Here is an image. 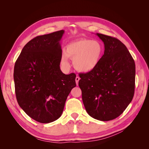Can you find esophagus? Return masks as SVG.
<instances>
[{
	"label": "esophagus",
	"instance_id": "1",
	"mask_svg": "<svg viewBox=\"0 0 149 149\" xmlns=\"http://www.w3.org/2000/svg\"><path fill=\"white\" fill-rule=\"evenodd\" d=\"M79 79H80V78H79V76H76V78H75V80H76V84H77V85L78 84V82H79Z\"/></svg>",
	"mask_w": 149,
	"mask_h": 149
}]
</instances>
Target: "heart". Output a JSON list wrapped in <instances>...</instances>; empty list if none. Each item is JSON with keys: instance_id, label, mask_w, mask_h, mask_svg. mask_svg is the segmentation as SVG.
<instances>
[{"instance_id": "b5f03b06", "label": "heart", "mask_w": 149, "mask_h": 149, "mask_svg": "<svg viewBox=\"0 0 149 149\" xmlns=\"http://www.w3.org/2000/svg\"><path fill=\"white\" fill-rule=\"evenodd\" d=\"M103 54L102 45L96 40L79 39L67 45L66 51L62 52L60 62L63 68L70 67L69 58L73 60V66L78 71L88 73L94 70Z\"/></svg>"}]
</instances>
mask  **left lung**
Returning <instances> with one entry per match:
<instances>
[{
  "label": "left lung",
  "mask_w": 149,
  "mask_h": 149,
  "mask_svg": "<svg viewBox=\"0 0 149 149\" xmlns=\"http://www.w3.org/2000/svg\"><path fill=\"white\" fill-rule=\"evenodd\" d=\"M104 45V53L95 69L80 74L78 85L88 114L99 120L118 118L132 101L136 65L120 40L96 33Z\"/></svg>",
  "instance_id": "1"
}]
</instances>
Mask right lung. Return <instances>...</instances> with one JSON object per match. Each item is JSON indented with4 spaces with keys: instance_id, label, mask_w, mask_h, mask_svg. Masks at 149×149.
Returning a JSON list of instances; mask_svg holds the SVG:
<instances>
[{
    "instance_id": "1",
    "label": "right lung",
    "mask_w": 149,
    "mask_h": 149,
    "mask_svg": "<svg viewBox=\"0 0 149 149\" xmlns=\"http://www.w3.org/2000/svg\"><path fill=\"white\" fill-rule=\"evenodd\" d=\"M65 30L31 40L15 63L14 79L19 105L31 118L41 123L57 120L76 84V74L60 70V41Z\"/></svg>"
}]
</instances>
